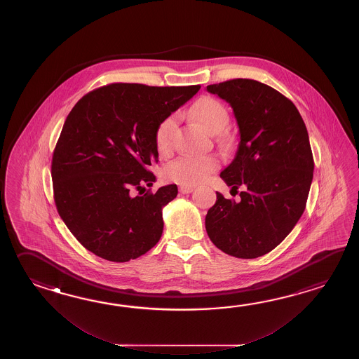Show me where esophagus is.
<instances>
[{
    "mask_svg": "<svg viewBox=\"0 0 359 359\" xmlns=\"http://www.w3.org/2000/svg\"><path fill=\"white\" fill-rule=\"evenodd\" d=\"M192 191H194L192 186H181V187H180V192H181V194H191Z\"/></svg>",
    "mask_w": 359,
    "mask_h": 359,
    "instance_id": "esophagus-1",
    "label": "esophagus"
}]
</instances>
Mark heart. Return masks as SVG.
Instances as JSON below:
<instances>
[{"instance_id": "heart-1", "label": "heart", "mask_w": 359, "mask_h": 359, "mask_svg": "<svg viewBox=\"0 0 359 359\" xmlns=\"http://www.w3.org/2000/svg\"><path fill=\"white\" fill-rule=\"evenodd\" d=\"M191 114L206 130L219 132L229 122V111L226 107L213 97H201L192 107ZM178 116L170 114L164 118L155 130V144L159 153L168 155L175 146ZM217 167V161L212 156H191L183 155L172 161L164 169V176L172 182L182 186H195L204 182Z\"/></svg>"}]
</instances>
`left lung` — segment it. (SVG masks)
I'll use <instances>...</instances> for the list:
<instances>
[{
  "label": "left lung",
  "instance_id": "8db88e82",
  "mask_svg": "<svg viewBox=\"0 0 359 359\" xmlns=\"http://www.w3.org/2000/svg\"><path fill=\"white\" fill-rule=\"evenodd\" d=\"M233 109L240 142L221 178L241 200L223 198L205 217L208 236L222 252L252 259L273 250L304 212L312 184V149L297 107L283 93L254 79L210 84Z\"/></svg>",
  "mask_w": 359,
  "mask_h": 359
}]
</instances>
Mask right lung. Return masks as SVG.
<instances>
[{"mask_svg": "<svg viewBox=\"0 0 359 359\" xmlns=\"http://www.w3.org/2000/svg\"><path fill=\"white\" fill-rule=\"evenodd\" d=\"M200 86L113 83L84 95L69 113L51 163L61 219L87 250L110 262L144 255L161 240V209L176 184L155 194V130ZM139 191L137 196L135 192Z\"/></svg>", "mask_w": 359, "mask_h": 359, "instance_id": "add662e5", "label": "right lung"}]
</instances>
